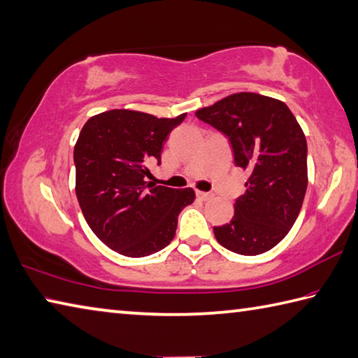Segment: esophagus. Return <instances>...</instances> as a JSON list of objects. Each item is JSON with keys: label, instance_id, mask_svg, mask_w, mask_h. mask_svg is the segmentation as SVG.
Returning a JSON list of instances; mask_svg holds the SVG:
<instances>
[{"label": "esophagus", "instance_id": "esophagus-1", "mask_svg": "<svg viewBox=\"0 0 358 358\" xmlns=\"http://www.w3.org/2000/svg\"><path fill=\"white\" fill-rule=\"evenodd\" d=\"M196 194H197V197H199L200 200H210V199L213 197L210 192H201V191H197Z\"/></svg>", "mask_w": 358, "mask_h": 358}]
</instances>
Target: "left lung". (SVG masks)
<instances>
[{"label": "left lung", "instance_id": "obj_1", "mask_svg": "<svg viewBox=\"0 0 358 358\" xmlns=\"http://www.w3.org/2000/svg\"><path fill=\"white\" fill-rule=\"evenodd\" d=\"M229 136L235 164L250 175L217 243L239 255H259L288 235L308 186L307 141L294 114L271 96L238 92L196 111Z\"/></svg>", "mask_w": 358, "mask_h": 358}]
</instances>
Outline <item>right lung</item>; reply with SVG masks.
Returning <instances> with one entry per match:
<instances>
[{"label":"right lung","instance_id":"1","mask_svg":"<svg viewBox=\"0 0 358 358\" xmlns=\"http://www.w3.org/2000/svg\"><path fill=\"white\" fill-rule=\"evenodd\" d=\"M133 109H111L84 123L75 144V192L83 216L109 249L131 258L171 244L178 214L191 205V187L172 189L145 181L161 161L162 142L185 120Z\"/></svg>","mask_w":358,"mask_h":358}]
</instances>
